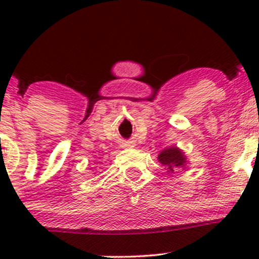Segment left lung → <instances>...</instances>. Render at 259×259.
<instances>
[{"label": "left lung", "mask_w": 259, "mask_h": 259, "mask_svg": "<svg viewBox=\"0 0 259 259\" xmlns=\"http://www.w3.org/2000/svg\"><path fill=\"white\" fill-rule=\"evenodd\" d=\"M159 161L163 165H165L169 169V171H173L176 168L184 166L185 164V156L183 155L182 151L178 148L173 146V148L164 149L158 156Z\"/></svg>", "instance_id": "left-lung-1"}]
</instances>
